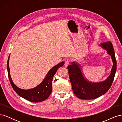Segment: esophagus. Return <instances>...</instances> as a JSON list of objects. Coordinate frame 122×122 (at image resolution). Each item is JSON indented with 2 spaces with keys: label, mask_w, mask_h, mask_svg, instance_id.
<instances>
[{
  "label": "esophagus",
  "mask_w": 122,
  "mask_h": 122,
  "mask_svg": "<svg viewBox=\"0 0 122 122\" xmlns=\"http://www.w3.org/2000/svg\"><path fill=\"white\" fill-rule=\"evenodd\" d=\"M70 63V61L69 60H67L65 62V67H67L68 65H69Z\"/></svg>",
  "instance_id": "34e87169"
}]
</instances>
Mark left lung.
Returning <instances> with one entry per match:
<instances>
[{"instance_id":"left-lung-1","label":"left lung","mask_w":122,"mask_h":122,"mask_svg":"<svg viewBox=\"0 0 122 122\" xmlns=\"http://www.w3.org/2000/svg\"><path fill=\"white\" fill-rule=\"evenodd\" d=\"M100 46L110 55L113 61L111 74L105 81L99 83H91L84 79L78 65L73 62L68 66L69 78L72 90L77 97L83 100L96 99L105 94L111 87L117 70V61L113 47L111 42H105Z\"/></svg>"}]
</instances>
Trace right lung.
Returning <instances> with one entry per match:
<instances>
[{"label":"right lung","mask_w":122,"mask_h":122,"mask_svg":"<svg viewBox=\"0 0 122 122\" xmlns=\"http://www.w3.org/2000/svg\"><path fill=\"white\" fill-rule=\"evenodd\" d=\"M10 57V56H9ZM64 61L55 66L48 73L45 78L38 86L30 90H23L18 87L15 84L11 79L10 74L9 68V57L7 62V69H8V76L11 86L16 93L20 96L27 100L32 102H40L45 100L48 98L52 92V80L53 76L57 69L64 65Z\"/></svg>","instance_id":"right-lung-1"}]
</instances>
